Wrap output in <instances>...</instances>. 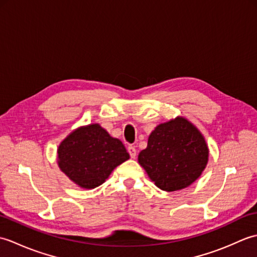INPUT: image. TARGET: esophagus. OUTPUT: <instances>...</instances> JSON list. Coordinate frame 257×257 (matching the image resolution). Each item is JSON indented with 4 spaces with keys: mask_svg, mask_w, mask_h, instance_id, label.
I'll use <instances>...</instances> for the list:
<instances>
[{
    "mask_svg": "<svg viewBox=\"0 0 257 257\" xmlns=\"http://www.w3.org/2000/svg\"><path fill=\"white\" fill-rule=\"evenodd\" d=\"M128 152H129V155L132 158H136V156H137V151H136V148L133 146L128 147Z\"/></svg>",
    "mask_w": 257,
    "mask_h": 257,
    "instance_id": "obj_1",
    "label": "esophagus"
}]
</instances>
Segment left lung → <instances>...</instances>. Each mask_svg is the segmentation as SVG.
<instances>
[{
    "label": "left lung",
    "mask_w": 257,
    "mask_h": 257,
    "mask_svg": "<svg viewBox=\"0 0 257 257\" xmlns=\"http://www.w3.org/2000/svg\"><path fill=\"white\" fill-rule=\"evenodd\" d=\"M209 148L199 129L177 117L157 125L138 162L158 188L172 192L192 184L206 167Z\"/></svg>",
    "instance_id": "1"
}]
</instances>
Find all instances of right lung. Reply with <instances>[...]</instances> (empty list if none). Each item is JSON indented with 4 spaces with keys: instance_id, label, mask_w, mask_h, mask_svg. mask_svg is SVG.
Listing matches in <instances>:
<instances>
[{
    "instance_id": "1",
    "label": "right lung",
    "mask_w": 257,
    "mask_h": 257,
    "mask_svg": "<svg viewBox=\"0 0 257 257\" xmlns=\"http://www.w3.org/2000/svg\"><path fill=\"white\" fill-rule=\"evenodd\" d=\"M61 170L80 188L95 189L116 167L129 159L121 141L112 138L98 123L77 128L57 149Z\"/></svg>"
}]
</instances>
